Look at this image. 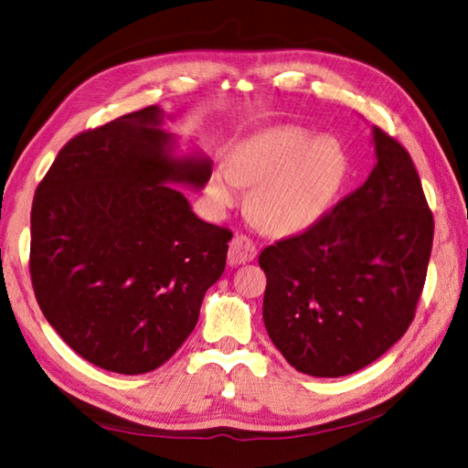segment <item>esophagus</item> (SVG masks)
Instances as JSON below:
<instances>
[{"label": "esophagus", "instance_id": "34e87169", "mask_svg": "<svg viewBox=\"0 0 468 468\" xmlns=\"http://www.w3.org/2000/svg\"><path fill=\"white\" fill-rule=\"evenodd\" d=\"M255 255H257V247L250 239V237L237 235V237H233L231 245H229L227 261H229V265H243L247 261H253Z\"/></svg>", "mask_w": 468, "mask_h": 468}]
</instances>
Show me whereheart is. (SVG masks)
<instances>
[{
    "instance_id": "1",
    "label": "heart",
    "mask_w": 468,
    "mask_h": 468,
    "mask_svg": "<svg viewBox=\"0 0 468 468\" xmlns=\"http://www.w3.org/2000/svg\"><path fill=\"white\" fill-rule=\"evenodd\" d=\"M346 175V154L334 138H315L300 126H271L233 148L229 165L213 168L207 183L215 213L239 203L253 186L250 211L265 231L297 233L320 218Z\"/></svg>"
}]
</instances>
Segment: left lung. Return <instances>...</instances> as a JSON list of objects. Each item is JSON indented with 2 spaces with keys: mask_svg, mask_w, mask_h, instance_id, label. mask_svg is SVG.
Listing matches in <instances>:
<instances>
[{
  "mask_svg": "<svg viewBox=\"0 0 468 468\" xmlns=\"http://www.w3.org/2000/svg\"><path fill=\"white\" fill-rule=\"evenodd\" d=\"M376 165L366 183L302 235L265 247L263 322L297 372L362 370L414 320L434 221L400 143L372 126Z\"/></svg>",
  "mask_w": 468,
  "mask_h": 468,
  "instance_id": "left-lung-1",
  "label": "left lung"
}]
</instances>
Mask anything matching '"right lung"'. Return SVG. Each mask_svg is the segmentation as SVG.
<instances>
[{
    "label": "right lung",
    "mask_w": 468,
    "mask_h": 468,
    "mask_svg": "<svg viewBox=\"0 0 468 468\" xmlns=\"http://www.w3.org/2000/svg\"><path fill=\"white\" fill-rule=\"evenodd\" d=\"M166 118L148 106L78 134L32 205L39 310L76 354L116 374L151 372L181 347L231 239L173 186L201 191L213 163L178 153Z\"/></svg>",
    "instance_id": "1"
}]
</instances>
